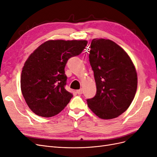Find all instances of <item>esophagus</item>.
Here are the masks:
<instances>
[{"label": "esophagus", "mask_w": 157, "mask_h": 157, "mask_svg": "<svg viewBox=\"0 0 157 157\" xmlns=\"http://www.w3.org/2000/svg\"><path fill=\"white\" fill-rule=\"evenodd\" d=\"M77 94H78V95H80V94H82V92H83V91H82V89H80V90H77Z\"/></svg>", "instance_id": "34e87169"}]
</instances>
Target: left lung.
Returning <instances> with one entry per match:
<instances>
[{"mask_svg":"<svg viewBox=\"0 0 157 157\" xmlns=\"http://www.w3.org/2000/svg\"><path fill=\"white\" fill-rule=\"evenodd\" d=\"M90 48L89 61L97 91L87 99L88 107L102 119L117 118L127 110L136 95L135 66L126 52L111 40L94 39Z\"/></svg>","mask_w":157,"mask_h":157,"instance_id":"8db88e82","label":"left lung"}]
</instances>
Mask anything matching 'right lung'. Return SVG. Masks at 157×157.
<instances>
[{
    "label": "right lung",
    "instance_id": "obj_1",
    "mask_svg": "<svg viewBox=\"0 0 157 157\" xmlns=\"http://www.w3.org/2000/svg\"><path fill=\"white\" fill-rule=\"evenodd\" d=\"M87 43L85 40H50L29 56L22 69L21 90L27 105L36 115L54 117L69 103L73 94L65 88V67Z\"/></svg>",
    "mask_w": 157,
    "mask_h": 157
}]
</instances>
